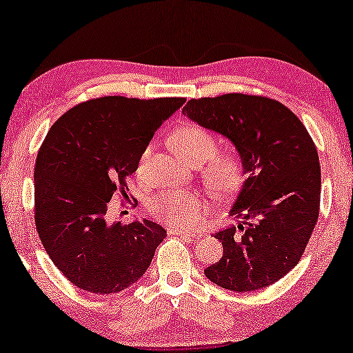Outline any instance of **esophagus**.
Segmentation results:
<instances>
[{"label": "esophagus", "instance_id": "esophagus-1", "mask_svg": "<svg viewBox=\"0 0 353 353\" xmlns=\"http://www.w3.org/2000/svg\"><path fill=\"white\" fill-rule=\"evenodd\" d=\"M170 234H175V236H181V238H186V239H194V238H200L201 233H195V231H186V230H181V228H176V227H172L169 230Z\"/></svg>", "mask_w": 353, "mask_h": 353}]
</instances>
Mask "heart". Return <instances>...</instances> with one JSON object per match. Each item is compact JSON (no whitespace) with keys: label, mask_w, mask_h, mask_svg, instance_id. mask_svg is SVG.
I'll use <instances>...</instances> for the list:
<instances>
[{"label":"heart","mask_w":353,"mask_h":353,"mask_svg":"<svg viewBox=\"0 0 353 353\" xmlns=\"http://www.w3.org/2000/svg\"><path fill=\"white\" fill-rule=\"evenodd\" d=\"M175 152L192 165L203 167V176L208 188L216 195H228L241 186L242 164L233 153L217 152V142L210 131L199 125H188L176 130L172 136ZM150 158V148L142 154L139 173L145 170ZM203 197L194 189H176L161 194L148 203V210L154 217L173 225L176 228H192L199 223L203 210Z\"/></svg>","instance_id":"heart-1"}]
</instances>
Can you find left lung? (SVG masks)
<instances>
[{
  "label": "left lung",
  "instance_id": "8db88e82",
  "mask_svg": "<svg viewBox=\"0 0 353 353\" xmlns=\"http://www.w3.org/2000/svg\"><path fill=\"white\" fill-rule=\"evenodd\" d=\"M188 119L233 143L242 184L230 216L238 225L217 231L223 255L206 279L236 292L283 279L302 258L319 217V156L307 128L280 101L227 94L189 100Z\"/></svg>",
  "mask_w": 353,
  "mask_h": 353
}]
</instances>
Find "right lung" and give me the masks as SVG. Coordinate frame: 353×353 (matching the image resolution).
I'll return each mask as SVG.
<instances>
[{"mask_svg":"<svg viewBox=\"0 0 353 353\" xmlns=\"http://www.w3.org/2000/svg\"><path fill=\"white\" fill-rule=\"evenodd\" d=\"M184 98L103 97L51 126L34 169L36 227L46 253L83 291L115 294L147 272L167 236L152 221L108 222L109 200L134 173L161 125Z\"/></svg>","mask_w":353,"mask_h":353,"instance_id":"1","label":"right lung"}]
</instances>
